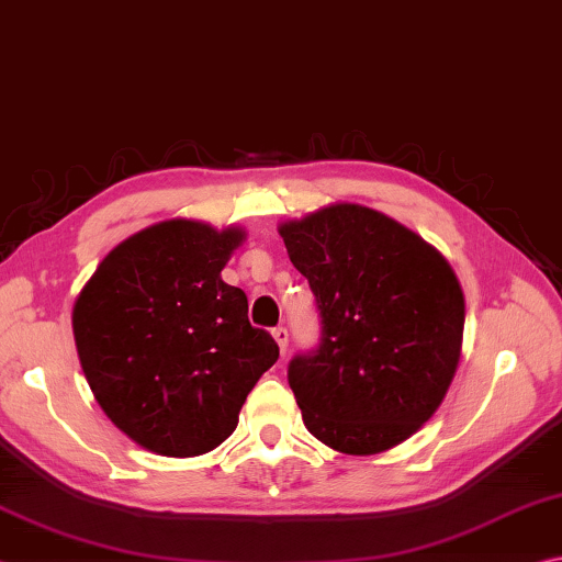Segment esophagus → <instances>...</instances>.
Wrapping results in <instances>:
<instances>
[{
  "label": "esophagus",
  "mask_w": 562,
  "mask_h": 562,
  "mask_svg": "<svg viewBox=\"0 0 562 562\" xmlns=\"http://www.w3.org/2000/svg\"><path fill=\"white\" fill-rule=\"evenodd\" d=\"M271 333H273V340L279 342V348H281V356H286V350H289V328L279 326V328H273Z\"/></svg>",
  "instance_id": "1"
}]
</instances>
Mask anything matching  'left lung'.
Returning a JSON list of instances; mask_svg holds the SVG:
<instances>
[{
	"mask_svg": "<svg viewBox=\"0 0 562 562\" xmlns=\"http://www.w3.org/2000/svg\"><path fill=\"white\" fill-rule=\"evenodd\" d=\"M316 296L321 340L289 362L303 425L342 454H378L435 415L454 380L464 293L435 246L360 204L281 224Z\"/></svg>",
	"mask_w": 562,
	"mask_h": 562,
	"instance_id": "obj_1",
	"label": "left lung"
}]
</instances>
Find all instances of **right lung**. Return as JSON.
Listing matches in <instances>:
<instances>
[{"label": "right lung", "mask_w": 562, "mask_h": 562, "mask_svg": "<svg viewBox=\"0 0 562 562\" xmlns=\"http://www.w3.org/2000/svg\"><path fill=\"white\" fill-rule=\"evenodd\" d=\"M241 229L170 220L133 234L74 306L83 375L113 425L162 457L212 451L236 429L279 346L222 281Z\"/></svg>", "instance_id": "obj_1"}]
</instances>
